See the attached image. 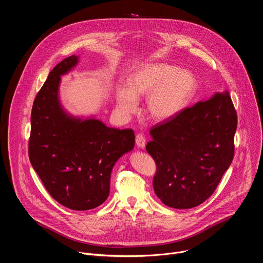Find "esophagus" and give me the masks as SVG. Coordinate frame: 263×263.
<instances>
[{
	"label": "esophagus",
	"mask_w": 263,
	"mask_h": 263,
	"mask_svg": "<svg viewBox=\"0 0 263 263\" xmlns=\"http://www.w3.org/2000/svg\"><path fill=\"white\" fill-rule=\"evenodd\" d=\"M135 142L138 147H144L145 146V137L143 134L138 133L135 137Z\"/></svg>",
	"instance_id": "34e87169"
}]
</instances>
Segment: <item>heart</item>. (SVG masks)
<instances>
[{"label":"heart","mask_w":263,"mask_h":263,"mask_svg":"<svg viewBox=\"0 0 263 263\" xmlns=\"http://www.w3.org/2000/svg\"><path fill=\"white\" fill-rule=\"evenodd\" d=\"M197 87V80L190 71L165 63L148 64L137 69L128 86L118 89L117 104L123 114L137 109V100L146 98L145 108L154 121H167L186 106Z\"/></svg>","instance_id":"b5f03b06"}]
</instances>
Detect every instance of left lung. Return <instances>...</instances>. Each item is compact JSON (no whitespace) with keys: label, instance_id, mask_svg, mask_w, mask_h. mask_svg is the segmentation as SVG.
<instances>
[{"label":"left lung","instance_id":"1","mask_svg":"<svg viewBox=\"0 0 263 263\" xmlns=\"http://www.w3.org/2000/svg\"><path fill=\"white\" fill-rule=\"evenodd\" d=\"M236 128V110L228 91L152 127L145 149L155 160L153 187L164 205L190 209L214 193L233 160Z\"/></svg>","mask_w":263,"mask_h":263}]
</instances>
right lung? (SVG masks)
<instances>
[{
  "label": "right lung",
  "instance_id": "add662e5",
  "mask_svg": "<svg viewBox=\"0 0 263 263\" xmlns=\"http://www.w3.org/2000/svg\"><path fill=\"white\" fill-rule=\"evenodd\" d=\"M77 62L78 57L72 55L58 63L36 95L29 159L54 200L72 210H89L108 198L111 171L133 148L135 135L132 129L72 118L62 109L58 98L60 76Z\"/></svg>",
  "mask_w": 263,
  "mask_h": 263
}]
</instances>
